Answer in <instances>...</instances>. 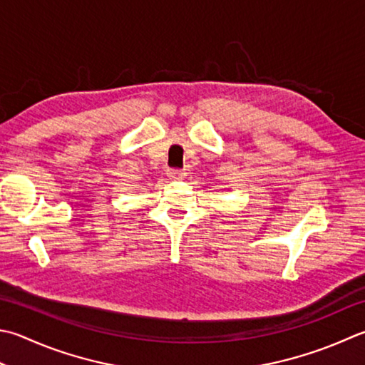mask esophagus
<instances>
[{"instance_id": "esophagus-1", "label": "esophagus", "mask_w": 365, "mask_h": 365, "mask_svg": "<svg viewBox=\"0 0 365 365\" xmlns=\"http://www.w3.org/2000/svg\"><path fill=\"white\" fill-rule=\"evenodd\" d=\"M168 176H170V180H182L184 171H181V170H168Z\"/></svg>"}]
</instances>
